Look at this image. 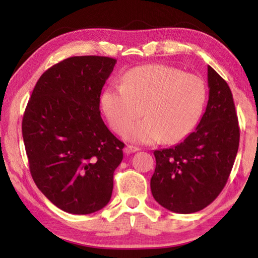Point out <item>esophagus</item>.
Masks as SVG:
<instances>
[{"mask_svg": "<svg viewBox=\"0 0 258 258\" xmlns=\"http://www.w3.org/2000/svg\"><path fill=\"white\" fill-rule=\"evenodd\" d=\"M140 149L137 147H134V146H126L124 148V153L125 154H133V153H136V151H139Z\"/></svg>", "mask_w": 258, "mask_h": 258, "instance_id": "34e87169", "label": "esophagus"}]
</instances>
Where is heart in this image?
<instances>
[{
	"instance_id": "heart-1",
	"label": "heart",
	"mask_w": 258,
	"mask_h": 258,
	"mask_svg": "<svg viewBox=\"0 0 258 258\" xmlns=\"http://www.w3.org/2000/svg\"><path fill=\"white\" fill-rule=\"evenodd\" d=\"M206 100L207 87L200 76L170 66L147 64L128 70L121 86L108 87L101 105L116 133L128 128L126 140L174 144L196 128ZM142 113L147 117L132 126Z\"/></svg>"
}]
</instances>
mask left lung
Listing matches in <instances>:
<instances>
[{
	"label": "left lung",
	"instance_id": "left-lung-1",
	"mask_svg": "<svg viewBox=\"0 0 258 258\" xmlns=\"http://www.w3.org/2000/svg\"><path fill=\"white\" fill-rule=\"evenodd\" d=\"M209 100L196 129L181 143L155 150L153 196L165 209L191 214L220 195L239 144L238 119L228 83L208 66Z\"/></svg>",
	"mask_w": 258,
	"mask_h": 258
}]
</instances>
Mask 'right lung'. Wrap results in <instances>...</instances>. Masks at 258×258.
<instances>
[{"instance_id": "obj_1", "label": "right lung", "mask_w": 258, "mask_h": 258, "mask_svg": "<svg viewBox=\"0 0 258 258\" xmlns=\"http://www.w3.org/2000/svg\"><path fill=\"white\" fill-rule=\"evenodd\" d=\"M116 59L74 56L42 74L22 121L30 174L37 188L66 213L93 214L111 199L124 143L100 111V96Z\"/></svg>"}]
</instances>
